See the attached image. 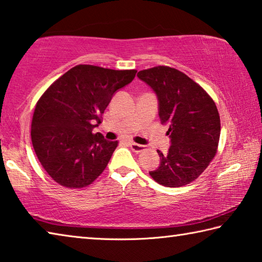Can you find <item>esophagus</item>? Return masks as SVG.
Returning <instances> with one entry per match:
<instances>
[{
	"mask_svg": "<svg viewBox=\"0 0 262 262\" xmlns=\"http://www.w3.org/2000/svg\"><path fill=\"white\" fill-rule=\"evenodd\" d=\"M128 145H130V148L134 150L135 153H140L145 149L144 145H139V144H136V143H130Z\"/></svg>",
	"mask_w": 262,
	"mask_h": 262,
	"instance_id": "34e87169",
	"label": "esophagus"
}]
</instances>
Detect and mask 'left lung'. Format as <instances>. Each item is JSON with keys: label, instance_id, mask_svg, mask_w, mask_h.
<instances>
[{"label": "left lung", "instance_id": "8db88e82", "mask_svg": "<svg viewBox=\"0 0 262 262\" xmlns=\"http://www.w3.org/2000/svg\"><path fill=\"white\" fill-rule=\"evenodd\" d=\"M158 96L159 117L169 124L167 154L158 150L160 166L149 175L167 187L193 182L216 154L221 123L213 99L185 73L169 67L138 72Z\"/></svg>", "mask_w": 262, "mask_h": 262}]
</instances>
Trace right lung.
<instances>
[{"mask_svg": "<svg viewBox=\"0 0 262 262\" xmlns=\"http://www.w3.org/2000/svg\"><path fill=\"white\" fill-rule=\"evenodd\" d=\"M136 70L80 64L54 81L35 105L31 126L41 166L59 185L80 189L107 167L117 141L92 130L114 94L135 79Z\"/></svg>", "mask_w": 262, "mask_h": 262, "instance_id": "obj_1", "label": "right lung"}]
</instances>
